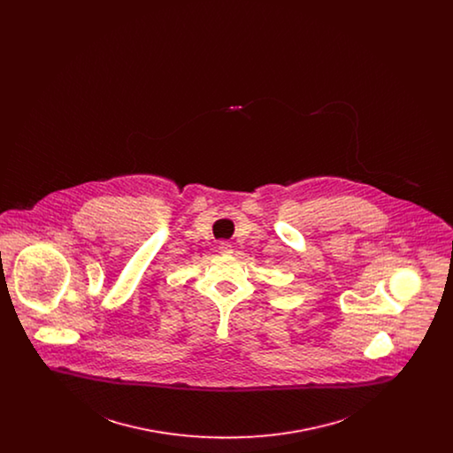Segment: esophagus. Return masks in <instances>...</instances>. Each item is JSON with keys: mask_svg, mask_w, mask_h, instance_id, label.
Listing matches in <instances>:
<instances>
[{"mask_svg": "<svg viewBox=\"0 0 453 453\" xmlns=\"http://www.w3.org/2000/svg\"><path fill=\"white\" fill-rule=\"evenodd\" d=\"M219 253L229 255V253H233V246L229 242H219Z\"/></svg>", "mask_w": 453, "mask_h": 453, "instance_id": "1", "label": "esophagus"}]
</instances>
